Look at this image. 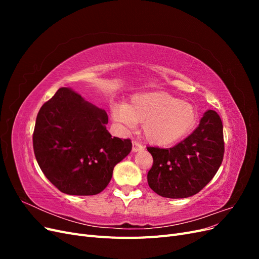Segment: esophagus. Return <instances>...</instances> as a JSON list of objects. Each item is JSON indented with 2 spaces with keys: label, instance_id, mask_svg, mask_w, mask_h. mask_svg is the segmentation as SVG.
<instances>
[{
  "label": "esophagus",
  "instance_id": "34e87169",
  "mask_svg": "<svg viewBox=\"0 0 259 259\" xmlns=\"http://www.w3.org/2000/svg\"><path fill=\"white\" fill-rule=\"evenodd\" d=\"M132 150H133V152H138V151H140V150H144V147L140 145L139 143H137V142H133V148H132Z\"/></svg>",
  "mask_w": 259,
  "mask_h": 259
}]
</instances>
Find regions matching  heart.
I'll list each match as a JSON object with an SVG mask.
<instances>
[{
  "mask_svg": "<svg viewBox=\"0 0 259 259\" xmlns=\"http://www.w3.org/2000/svg\"><path fill=\"white\" fill-rule=\"evenodd\" d=\"M113 120L127 128L143 123V133L149 143L169 146L185 137L198 120L193 105L166 93L139 94L128 105L112 108Z\"/></svg>",
  "mask_w": 259,
  "mask_h": 259,
  "instance_id": "obj_1",
  "label": "heart"
}]
</instances>
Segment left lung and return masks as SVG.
Listing matches in <instances>:
<instances>
[{"mask_svg": "<svg viewBox=\"0 0 259 259\" xmlns=\"http://www.w3.org/2000/svg\"><path fill=\"white\" fill-rule=\"evenodd\" d=\"M153 165L148 185L161 197L184 199L201 191L215 176L224 158L221 116L207 110L199 126L176 146L168 149L148 147Z\"/></svg>", "mask_w": 259, "mask_h": 259, "instance_id": "1", "label": "left lung"}]
</instances>
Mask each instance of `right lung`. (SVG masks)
Segmentation results:
<instances>
[{"label":"right lung","mask_w":259,"mask_h":259,"mask_svg":"<svg viewBox=\"0 0 259 259\" xmlns=\"http://www.w3.org/2000/svg\"><path fill=\"white\" fill-rule=\"evenodd\" d=\"M108 115L69 88L41 107L33 132L38 166L61 192L94 195L110 183L113 168L132 150L130 139L111 137Z\"/></svg>","instance_id":"right-lung-1"}]
</instances>
